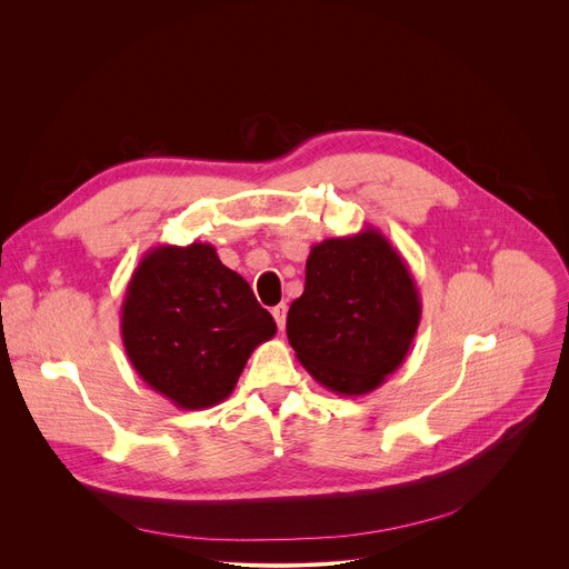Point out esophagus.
Wrapping results in <instances>:
<instances>
[{
    "mask_svg": "<svg viewBox=\"0 0 569 569\" xmlns=\"http://www.w3.org/2000/svg\"><path fill=\"white\" fill-rule=\"evenodd\" d=\"M286 315H288V306H286V303H279V306L272 308V317H274V321H277L279 331L286 329Z\"/></svg>",
    "mask_w": 569,
    "mask_h": 569,
    "instance_id": "34e87169",
    "label": "esophagus"
}]
</instances>
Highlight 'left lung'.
Returning <instances> with one entry per match:
<instances>
[{"label":"left lung","instance_id":"left-lung-1","mask_svg":"<svg viewBox=\"0 0 569 569\" xmlns=\"http://www.w3.org/2000/svg\"><path fill=\"white\" fill-rule=\"evenodd\" d=\"M419 321L421 297L408 263L378 229L365 227L312 246L286 333L319 385L362 396L400 367Z\"/></svg>","mask_w":569,"mask_h":569}]
</instances>
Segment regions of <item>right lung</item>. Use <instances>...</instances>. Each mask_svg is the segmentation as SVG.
<instances>
[{
	"label": "right lung",
	"instance_id": "1",
	"mask_svg": "<svg viewBox=\"0 0 569 569\" xmlns=\"http://www.w3.org/2000/svg\"><path fill=\"white\" fill-rule=\"evenodd\" d=\"M277 323L209 242L157 246L130 277L121 338L141 380L180 410H204L236 387Z\"/></svg>",
	"mask_w": 569,
	"mask_h": 569
}]
</instances>
